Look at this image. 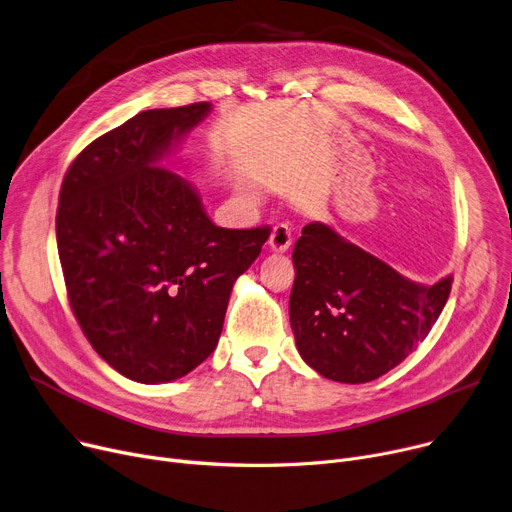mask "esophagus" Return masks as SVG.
Masks as SVG:
<instances>
[{"label":"esophagus","instance_id":"esophagus-1","mask_svg":"<svg viewBox=\"0 0 512 512\" xmlns=\"http://www.w3.org/2000/svg\"><path fill=\"white\" fill-rule=\"evenodd\" d=\"M269 249L274 253H286L292 245V234H290V228L286 224H278L274 226V230H271L269 234Z\"/></svg>","mask_w":512,"mask_h":512}]
</instances>
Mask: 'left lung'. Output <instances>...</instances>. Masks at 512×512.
Instances as JSON below:
<instances>
[{"label": "left lung", "instance_id": "8db88e82", "mask_svg": "<svg viewBox=\"0 0 512 512\" xmlns=\"http://www.w3.org/2000/svg\"><path fill=\"white\" fill-rule=\"evenodd\" d=\"M290 325L302 360L337 383L383 377L430 333L453 278H403L323 222L302 228L292 253Z\"/></svg>", "mask_w": 512, "mask_h": 512}]
</instances>
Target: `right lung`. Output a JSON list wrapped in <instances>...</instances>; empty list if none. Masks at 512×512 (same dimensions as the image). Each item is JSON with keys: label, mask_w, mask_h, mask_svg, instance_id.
I'll return each mask as SVG.
<instances>
[{"label": "right lung", "mask_w": 512, "mask_h": 512, "mask_svg": "<svg viewBox=\"0 0 512 512\" xmlns=\"http://www.w3.org/2000/svg\"><path fill=\"white\" fill-rule=\"evenodd\" d=\"M210 111H142L88 144L61 183L72 311L96 354L144 385L181 379L216 350L232 286L269 236L216 226L195 187L162 166Z\"/></svg>", "instance_id": "1"}]
</instances>
